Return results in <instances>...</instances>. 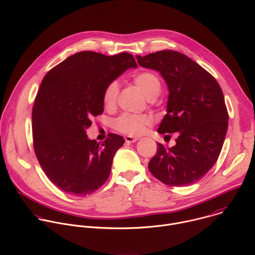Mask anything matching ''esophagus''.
Here are the masks:
<instances>
[{
    "label": "esophagus",
    "mask_w": 255,
    "mask_h": 255,
    "mask_svg": "<svg viewBox=\"0 0 255 255\" xmlns=\"http://www.w3.org/2000/svg\"><path fill=\"white\" fill-rule=\"evenodd\" d=\"M137 140H139V137H134V136H126L125 137V141L127 143H134Z\"/></svg>",
    "instance_id": "1"
}]
</instances>
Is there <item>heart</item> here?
Wrapping results in <instances>:
<instances>
[{
    "instance_id": "b5f03b06",
    "label": "heart",
    "mask_w": 255,
    "mask_h": 255,
    "mask_svg": "<svg viewBox=\"0 0 255 255\" xmlns=\"http://www.w3.org/2000/svg\"><path fill=\"white\" fill-rule=\"evenodd\" d=\"M136 86L141 90L147 100L156 99L162 89V85L159 77L150 71H144L137 74L134 79ZM119 94V84L117 81L110 82L103 93V104L105 108L111 109L115 106ZM151 124V120L144 115L123 114L114 122V127L127 135L137 136L142 134L147 126Z\"/></svg>"
}]
</instances>
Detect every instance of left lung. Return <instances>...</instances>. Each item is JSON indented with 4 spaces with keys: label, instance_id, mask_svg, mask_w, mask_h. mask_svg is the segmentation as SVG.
Masks as SVG:
<instances>
[{
    "label": "left lung",
    "instance_id": "left-lung-1",
    "mask_svg": "<svg viewBox=\"0 0 255 255\" xmlns=\"http://www.w3.org/2000/svg\"><path fill=\"white\" fill-rule=\"evenodd\" d=\"M136 59L159 72L168 87L158 133L177 132L173 147L158 143L149 170L169 186L192 184L210 170L222 149L228 127L222 90L211 74L179 52L163 50Z\"/></svg>",
    "mask_w": 255,
    "mask_h": 255
}]
</instances>
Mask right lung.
Listing matches in <instances>:
<instances>
[{
    "label": "right lung",
    "mask_w": 255,
    "mask_h": 255,
    "mask_svg": "<svg viewBox=\"0 0 255 255\" xmlns=\"http://www.w3.org/2000/svg\"><path fill=\"white\" fill-rule=\"evenodd\" d=\"M129 68H137L129 53L84 51L44 77L32 112L34 150L47 177L64 192L89 195L108 179L114 155L125 140L111 133L100 145L88 138L86 129L104 111L107 85Z\"/></svg>",
    "instance_id": "right-lung-1"
}]
</instances>
